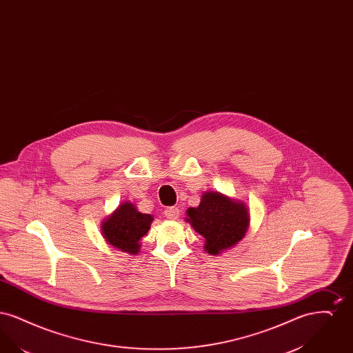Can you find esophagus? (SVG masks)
Segmentation results:
<instances>
[{
    "label": "esophagus",
    "mask_w": 353,
    "mask_h": 353,
    "mask_svg": "<svg viewBox=\"0 0 353 353\" xmlns=\"http://www.w3.org/2000/svg\"><path fill=\"white\" fill-rule=\"evenodd\" d=\"M164 214H165L167 219H176L179 217V214H180V210L177 208H174V206H169V208L164 210Z\"/></svg>",
    "instance_id": "esophagus-1"
}]
</instances>
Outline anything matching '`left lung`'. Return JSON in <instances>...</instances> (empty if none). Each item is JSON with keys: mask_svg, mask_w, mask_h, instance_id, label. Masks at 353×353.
Listing matches in <instances>:
<instances>
[{"mask_svg": "<svg viewBox=\"0 0 353 353\" xmlns=\"http://www.w3.org/2000/svg\"><path fill=\"white\" fill-rule=\"evenodd\" d=\"M186 214L188 222L205 238V250L213 255L238 243L249 226L248 208L219 192L203 193L199 208H189Z\"/></svg>", "mask_w": 353, "mask_h": 353, "instance_id": "8db88e82", "label": "left lung"}]
</instances>
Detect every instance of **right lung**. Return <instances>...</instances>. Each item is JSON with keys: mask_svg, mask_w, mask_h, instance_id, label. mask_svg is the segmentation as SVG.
Instances as JSON below:
<instances>
[{"mask_svg": "<svg viewBox=\"0 0 353 353\" xmlns=\"http://www.w3.org/2000/svg\"><path fill=\"white\" fill-rule=\"evenodd\" d=\"M151 214L137 212L134 203H121L101 225L105 241L119 250L137 254L139 241L147 234L152 222Z\"/></svg>", "mask_w": 353, "mask_h": 353, "instance_id": "obj_1", "label": "right lung"}]
</instances>
